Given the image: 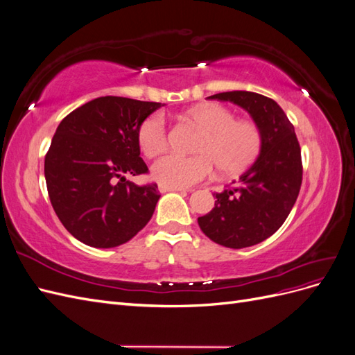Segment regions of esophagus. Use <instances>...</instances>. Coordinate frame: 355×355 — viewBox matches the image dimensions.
Returning <instances> with one entry per match:
<instances>
[{"label": "esophagus", "mask_w": 355, "mask_h": 355, "mask_svg": "<svg viewBox=\"0 0 355 355\" xmlns=\"http://www.w3.org/2000/svg\"><path fill=\"white\" fill-rule=\"evenodd\" d=\"M158 191L159 192H187L189 189H185V188H170V187H164V185H158Z\"/></svg>", "instance_id": "1"}]
</instances>
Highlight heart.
<instances>
[{"label": "heart", "mask_w": 355, "mask_h": 355, "mask_svg": "<svg viewBox=\"0 0 355 355\" xmlns=\"http://www.w3.org/2000/svg\"><path fill=\"white\" fill-rule=\"evenodd\" d=\"M187 115L202 130L196 145L198 155L168 154L155 161L151 175L159 185L192 187L211 175L213 164L223 176H237L249 168L259 155L262 148L259 127L252 121H239L227 106L201 103ZM137 144L149 158L166 151L168 132L163 114L154 112L145 118L137 128Z\"/></svg>", "instance_id": "b5f03b06"}]
</instances>
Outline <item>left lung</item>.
Here are the masks:
<instances>
[{"instance_id": "8db88e82", "label": "left lung", "mask_w": 355, "mask_h": 355, "mask_svg": "<svg viewBox=\"0 0 355 355\" xmlns=\"http://www.w3.org/2000/svg\"><path fill=\"white\" fill-rule=\"evenodd\" d=\"M209 99L241 106L262 135L259 157L231 188L216 192L214 207L198 218L201 231L211 241L244 249L271 237L295 206L302 184L300 148L293 124L266 96L237 90Z\"/></svg>"}]
</instances>
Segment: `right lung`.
<instances>
[{"label": "right lung", "instance_id": "right-lung-1", "mask_svg": "<svg viewBox=\"0 0 355 355\" xmlns=\"http://www.w3.org/2000/svg\"><path fill=\"white\" fill-rule=\"evenodd\" d=\"M118 96L84 103L60 121L44 161L51 206L81 243L110 249L132 240L153 218L159 191L125 176L146 173L137 128L161 108Z\"/></svg>", "mask_w": 355, "mask_h": 355}]
</instances>
